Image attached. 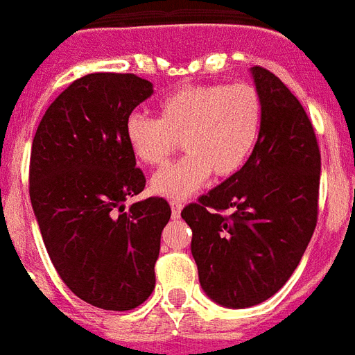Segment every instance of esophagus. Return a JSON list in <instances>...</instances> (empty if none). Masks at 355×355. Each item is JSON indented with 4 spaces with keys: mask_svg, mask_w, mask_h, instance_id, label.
<instances>
[{
    "mask_svg": "<svg viewBox=\"0 0 355 355\" xmlns=\"http://www.w3.org/2000/svg\"><path fill=\"white\" fill-rule=\"evenodd\" d=\"M170 208H172V217H180L181 216V208H183V206H181V202H178V200H172V202H170Z\"/></svg>",
    "mask_w": 355,
    "mask_h": 355,
    "instance_id": "34e87169",
    "label": "esophagus"
}]
</instances>
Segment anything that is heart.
<instances>
[{
	"label": "heart",
	"mask_w": 355,
	"mask_h": 355,
	"mask_svg": "<svg viewBox=\"0 0 355 355\" xmlns=\"http://www.w3.org/2000/svg\"><path fill=\"white\" fill-rule=\"evenodd\" d=\"M263 103L248 83H206L175 90L157 105V119L134 113L124 136L134 157L159 168L178 147L185 157L160 170L153 191L166 198H185L202 187L209 175L217 180L240 172L257 144Z\"/></svg>",
	"instance_id": "b5f03b06"
}]
</instances>
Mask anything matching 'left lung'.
Returning a JSON list of instances; mask_svg holds the SVG:
<instances>
[{
  "label": "left lung",
  "instance_id": "left-lung-1",
  "mask_svg": "<svg viewBox=\"0 0 355 355\" xmlns=\"http://www.w3.org/2000/svg\"><path fill=\"white\" fill-rule=\"evenodd\" d=\"M252 73L263 121L250 159L181 211L193 231L200 286L229 309L270 299L297 268L318 223L322 157L312 123L272 71L253 66Z\"/></svg>",
  "mask_w": 355,
  "mask_h": 355
}]
</instances>
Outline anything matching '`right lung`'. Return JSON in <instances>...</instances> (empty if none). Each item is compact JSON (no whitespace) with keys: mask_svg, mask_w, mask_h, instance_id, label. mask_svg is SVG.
I'll return each instance as SVG.
<instances>
[{"mask_svg":"<svg viewBox=\"0 0 355 355\" xmlns=\"http://www.w3.org/2000/svg\"><path fill=\"white\" fill-rule=\"evenodd\" d=\"M151 94L134 73L85 75L49 105L32 144L30 200L49 257L79 299L103 310L147 301L172 216L160 196L124 208L146 189L124 124Z\"/></svg>","mask_w":355,"mask_h":355,"instance_id":"right-lung-1","label":"right lung"}]
</instances>
